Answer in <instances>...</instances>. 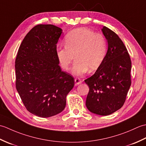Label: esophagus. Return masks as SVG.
I'll return each mask as SVG.
<instances>
[{"instance_id": "esophagus-1", "label": "esophagus", "mask_w": 146, "mask_h": 146, "mask_svg": "<svg viewBox=\"0 0 146 146\" xmlns=\"http://www.w3.org/2000/svg\"><path fill=\"white\" fill-rule=\"evenodd\" d=\"M75 84L78 85L82 83V80H80L79 78H76L75 79Z\"/></svg>"}]
</instances>
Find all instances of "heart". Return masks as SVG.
Returning a JSON list of instances; mask_svg holds the SVG:
<instances>
[{"label": "heart", "instance_id": "obj_1", "mask_svg": "<svg viewBox=\"0 0 146 146\" xmlns=\"http://www.w3.org/2000/svg\"><path fill=\"white\" fill-rule=\"evenodd\" d=\"M65 46H58L56 56L64 70L70 69L74 59H76L72 73L76 76L97 70L103 63L107 53V42L101 34L82 27L68 33L64 38Z\"/></svg>", "mask_w": 146, "mask_h": 146}]
</instances>
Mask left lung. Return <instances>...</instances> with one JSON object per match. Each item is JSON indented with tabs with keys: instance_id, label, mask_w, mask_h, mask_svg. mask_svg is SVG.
<instances>
[{
	"instance_id": "left-lung-1",
	"label": "left lung",
	"mask_w": 146,
	"mask_h": 146,
	"mask_svg": "<svg viewBox=\"0 0 146 146\" xmlns=\"http://www.w3.org/2000/svg\"><path fill=\"white\" fill-rule=\"evenodd\" d=\"M108 43L106 56L94 75L85 80L89 86L86 106L92 113L105 116L123 106L131 85V60L117 34L102 29Z\"/></svg>"
}]
</instances>
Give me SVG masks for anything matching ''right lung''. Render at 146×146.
Segmentation results:
<instances>
[{"mask_svg":"<svg viewBox=\"0 0 146 146\" xmlns=\"http://www.w3.org/2000/svg\"><path fill=\"white\" fill-rule=\"evenodd\" d=\"M62 29L52 24H39L27 34L15 62L16 89L29 112L40 117L63 111L74 78L61 69L56 44Z\"/></svg>","mask_w":146,"mask_h":146,"instance_id":"right-lung-1","label":"right lung"}]
</instances>
